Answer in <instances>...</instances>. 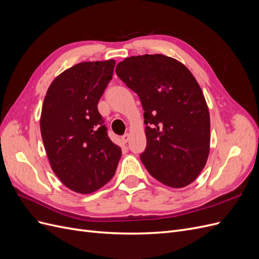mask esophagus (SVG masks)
Here are the masks:
<instances>
[{
  "label": "esophagus",
  "mask_w": 259,
  "mask_h": 259,
  "mask_svg": "<svg viewBox=\"0 0 259 259\" xmlns=\"http://www.w3.org/2000/svg\"><path fill=\"white\" fill-rule=\"evenodd\" d=\"M128 139H130V134H125L121 137V142L122 144H126L128 142Z\"/></svg>",
  "instance_id": "esophagus-1"
}]
</instances>
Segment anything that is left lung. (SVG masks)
<instances>
[{
    "instance_id": "1",
    "label": "left lung",
    "mask_w": 259,
    "mask_h": 259,
    "mask_svg": "<svg viewBox=\"0 0 259 259\" xmlns=\"http://www.w3.org/2000/svg\"><path fill=\"white\" fill-rule=\"evenodd\" d=\"M116 75L135 92L144 109L147 147L140 160L162 184L182 188L204 168L210 123L206 101L192 73L161 54L125 58Z\"/></svg>"
}]
</instances>
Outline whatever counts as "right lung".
I'll use <instances>...</instances> for the list:
<instances>
[{
	"label": "right lung",
	"mask_w": 259,
	"mask_h": 259,
	"mask_svg": "<svg viewBox=\"0 0 259 259\" xmlns=\"http://www.w3.org/2000/svg\"><path fill=\"white\" fill-rule=\"evenodd\" d=\"M115 61L81 62L59 74L46 93L41 134L54 173L79 193H92L110 180L121 158L98 111Z\"/></svg>",
	"instance_id": "right-lung-1"
}]
</instances>
